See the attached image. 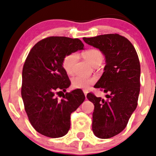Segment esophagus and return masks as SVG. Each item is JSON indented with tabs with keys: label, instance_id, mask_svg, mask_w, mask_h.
Listing matches in <instances>:
<instances>
[{
	"label": "esophagus",
	"instance_id": "1",
	"mask_svg": "<svg viewBox=\"0 0 156 156\" xmlns=\"http://www.w3.org/2000/svg\"><path fill=\"white\" fill-rule=\"evenodd\" d=\"M83 92H84L85 97H87V90H83Z\"/></svg>",
	"mask_w": 156,
	"mask_h": 156
}]
</instances>
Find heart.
Masks as SVG:
<instances>
[{
  "mask_svg": "<svg viewBox=\"0 0 156 156\" xmlns=\"http://www.w3.org/2000/svg\"><path fill=\"white\" fill-rule=\"evenodd\" d=\"M83 56L85 59L92 66L100 64L103 61V55L98 49L91 48L83 52ZM78 59V55L75 52L69 53L64 57L62 60V66L68 74H71L73 71V66ZM96 78L93 77H85L77 76L73 78L71 81L72 86L76 89L87 90L90 86L94 84Z\"/></svg>",
  "mask_w": 156,
  "mask_h": 156,
  "instance_id": "b5f03b06",
  "label": "heart"
}]
</instances>
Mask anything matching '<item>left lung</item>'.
Segmentation results:
<instances>
[{
    "instance_id": "1",
    "label": "left lung",
    "mask_w": 156,
    "mask_h": 156,
    "mask_svg": "<svg viewBox=\"0 0 156 156\" xmlns=\"http://www.w3.org/2000/svg\"><path fill=\"white\" fill-rule=\"evenodd\" d=\"M86 43L99 49L106 58L104 72L94 85L106 94V99L92 92L87 99L94 105L92 131L101 139L120 133L138 104L140 91V62L128 39L118 34L83 38Z\"/></svg>"
}]
</instances>
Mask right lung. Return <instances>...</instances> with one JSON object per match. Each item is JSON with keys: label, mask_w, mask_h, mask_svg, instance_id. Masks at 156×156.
Returning a JSON list of instances; mask_svg holds the SVG:
<instances>
[{"label": "right lung", "mask_w": 156, "mask_h": 156, "mask_svg": "<svg viewBox=\"0 0 156 156\" xmlns=\"http://www.w3.org/2000/svg\"><path fill=\"white\" fill-rule=\"evenodd\" d=\"M83 47L78 38L48 37L32 48L25 60L21 89L24 109L34 128L44 136H64L70 129L71 114L85 100L80 90L62 92L71 84L62 60ZM60 93L62 99L58 98Z\"/></svg>", "instance_id": "add662e5"}]
</instances>
